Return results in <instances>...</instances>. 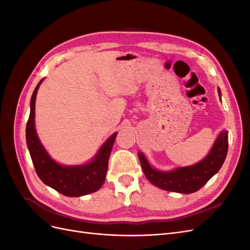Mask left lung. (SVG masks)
Returning <instances> with one entry per match:
<instances>
[{
  "label": "left lung",
  "instance_id": "8db88e82",
  "mask_svg": "<svg viewBox=\"0 0 250 250\" xmlns=\"http://www.w3.org/2000/svg\"><path fill=\"white\" fill-rule=\"evenodd\" d=\"M221 96L220 89H218ZM229 132L223 131L219 135L208 155L198 164L183 167L170 172L153 169L143 153H139V160L148 180L165 191L191 194L198 191L215 174L220 170L225 161L229 149Z\"/></svg>",
  "mask_w": 250,
  "mask_h": 250
}]
</instances>
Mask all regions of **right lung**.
Masks as SVG:
<instances>
[{
	"instance_id": "add662e5",
	"label": "right lung",
	"mask_w": 250,
	"mask_h": 250,
	"mask_svg": "<svg viewBox=\"0 0 250 250\" xmlns=\"http://www.w3.org/2000/svg\"><path fill=\"white\" fill-rule=\"evenodd\" d=\"M41 83L42 80L35 87L31 97V110L26 126L27 146L37 175L43 184L70 197H79L98 191L106 177L108 158L118 133H113L103 144L93 162L74 167H64L57 164L42 147L34 127L35 99Z\"/></svg>"
}]
</instances>
